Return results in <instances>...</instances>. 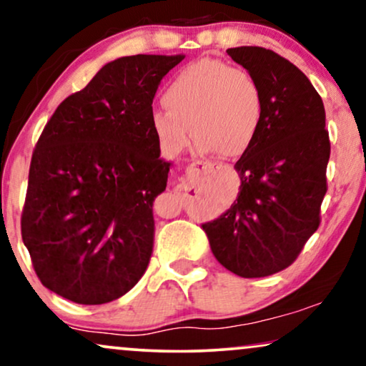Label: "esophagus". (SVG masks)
I'll return each instance as SVG.
<instances>
[{
	"label": "esophagus",
	"instance_id": "esophagus-1",
	"mask_svg": "<svg viewBox=\"0 0 366 366\" xmlns=\"http://www.w3.org/2000/svg\"><path fill=\"white\" fill-rule=\"evenodd\" d=\"M219 167H221V164L209 162V160H197V162H194L191 165V169L197 170V172H212V170H216Z\"/></svg>",
	"mask_w": 366,
	"mask_h": 366
}]
</instances>
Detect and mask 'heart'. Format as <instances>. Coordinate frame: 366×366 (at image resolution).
I'll return each mask as SVG.
<instances>
[{
  "mask_svg": "<svg viewBox=\"0 0 366 366\" xmlns=\"http://www.w3.org/2000/svg\"><path fill=\"white\" fill-rule=\"evenodd\" d=\"M150 127L169 157H177L196 135L199 152L221 150L236 157L254 142L262 122V92L249 71L204 58L182 68L164 92Z\"/></svg>",
  "mask_w": 366,
  "mask_h": 366,
  "instance_id": "b5f03b06",
  "label": "heart"
}]
</instances>
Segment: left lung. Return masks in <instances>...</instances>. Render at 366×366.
Here are the masks:
<instances>
[{
    "label": "left lung",
    "instance_id": "1",
    "mask_svg": "<svg viewBox=\"0 0 366 366\" xmlns=\"http://www.w3.org/2000/svg\"><path fill=\"white\" fill-rule=\"evenodd\" d=\"M227 55L256 78L264 110L254 142L234 165L236 201L201 227L226 269L264 277L288 267L320 226L330 160L325 105L308 76L277 53L237 46Z\"/></svg>",
    "mask_w": 366,
    "mask_h": 366
}]
</instances>
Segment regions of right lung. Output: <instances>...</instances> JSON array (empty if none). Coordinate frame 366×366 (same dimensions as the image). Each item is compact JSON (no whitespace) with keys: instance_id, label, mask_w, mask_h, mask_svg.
<instances>
[{"instance_id":"add662e5","label":"right lung","mask_w":366,"mask_h":366,"mask_svg":"<svg viewBox=\"0 0 366 366\" xmlns=\"http://www.w3.org/2000/svg\"><path fill=\"white\" fill-rule=\"evenodd\" d=\"M186 55L105 63L61 102L31 157L21 237L41 285L78 305L119 300L154 247L155 197L172 164L150 127L160 80Z\"/></svg>"}]
</instances>
